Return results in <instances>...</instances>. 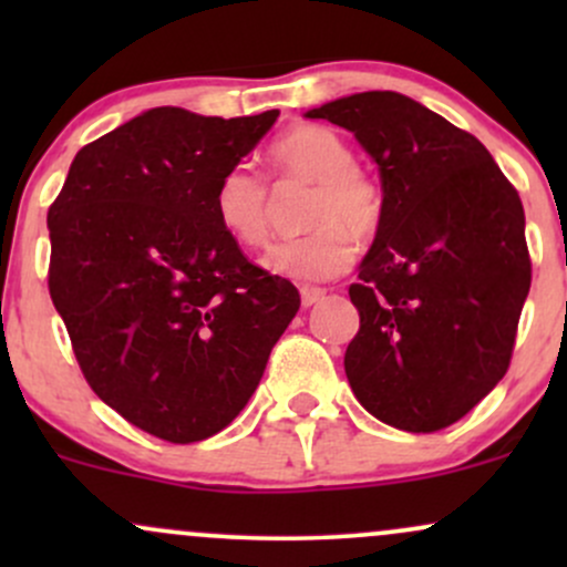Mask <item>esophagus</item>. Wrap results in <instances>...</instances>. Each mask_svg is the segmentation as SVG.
Masks as SVG:
<instances>
[{
  "mask_svg": "<svg viewBox=\"0 0 567 567\" xmlns=\"http://www.w3.org/2000/svg\"><path fill=\"white\" fill-rule=\"evenodd\" d=\"M324 298V290L322 288H301V303L309 309V306H315L317 301H322Z\"/></svg>",
  "mask_w": 567,
  "mask_h": 567,
  "instance_id": "1",
  "label": "esophagus"
}]
</instances>
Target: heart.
<instances>
[{"label": "heart", "mask_w": 567, "mask_h": 567, "mask_svg": "<svg viewBox=\"0 0 567 567\" xmlns=\"http://www.w3.org/2000/svg\"><path fill=\"white\" fill-rule=\"evenodd\" d=\"M277 184H309L303 237L271 247L266 269L298 282H322L349 269L354 239L370 243L386 216V194L379 178L354 165V152L343 135L324 125H301L269 148ZM216 218L234 243L264 247L271 237L269 184L250 167L234 165L218 178L213 194Z\"/></svg>", "instance_id": "heart-1"}]
</instances>
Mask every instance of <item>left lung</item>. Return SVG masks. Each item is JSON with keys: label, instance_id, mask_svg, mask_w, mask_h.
Listing matches in <instances>:
<instances>
[{"label": "left lung", "instance_id": "left-lung-1", "mask_svg": "<svg viewBox=\"0 0 567 567\" xmlns=\"http://www.w3.org/2000/svg\"><path fill=\"white\" fill-rule=\"evenodd\" d=\"M381 171L386 216L349 288L360 330L343 357L360 405L429 434L509 370L530 290L525 210L491 152L413 97L370 90L311 109Z\"/></svg>", "mask_w": 567, "mask_h": 567}]
</instances>
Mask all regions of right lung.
<instances>
[{"label": "right lung", "mask_w": 567, "mask_h": 567, "mask_svg": "<svg viewBox=\"0 0 567 567\" xmlns=\"http://www.w3.org/2000/svg\"><path fill=\"white\" fill-rule=\"evenodd\" d=\"M277 116L143 112L80 148L48 210V288L84 381L175 445L237 419L301 306L213 210L220 175Z\"/></svg>", "instance_id": "add662e5"}]
</instances>
